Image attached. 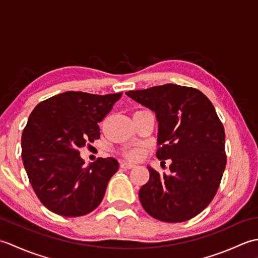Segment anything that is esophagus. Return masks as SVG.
Returning a JSON list of instances; mask_svg holds the SVG:
<instances>
[{
    "label": "esophagus",
    "instance_id": "1",
    "mask_svg": "<svg viewBox=\"0 0 258 258\" xmlns=\"http://www.w3.org/2000/svg\"><path fill=\"white\" fill-rule=\"evenodd\" d=\"M135 165L132 163H127V162H124V163H120V167L124 168V169H130V168H133Z\"/></svg>",
    "mask_w": 258,
    "mask_h": 258
}]
</instances>
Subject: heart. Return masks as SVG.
Wrapping results in <instances>:
<instances>
[{"mask_svg":"<svg viewBox=\"0 0 258 258\" xmlns=\"http://www.w3.org/2000/svg\"><path fill=\"white\" fill-rule=\"evenodd\" d=\"M141 155L142 153L139 150H127L124 152V156L128 160H139Z\"/></svg>","mask_w":258,"mask_h":258,"instance_id":"heart-1","label":"heart"}]
</instances>
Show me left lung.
<instances>
[{
    "label": "left lung",
    "instance_id": "1",
    "mask_svg": "<svg viewBox=\"0 0 258 258\" xmlns=\"http://www.w3.org/2000/svg\"><path fill=\"white\" fill-rule=\"evenodd\" d=\"M155 113L158 160H171L169 173L147 166L150 179L139 191L141 204L158 221L179 223L208 206L226 165L225 132L212 102L176 84L125 93Z\"/></svg>",
    "mask_w": 258,
    "mask_h": 258
}]
</instances>
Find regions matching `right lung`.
<instances>
[{
  "instance_id": "right-lung-1",
  "label": "right lung",
  "mask_w": 258,
  "mask_h": 258,
  "mask_svg": "<svg viewBox=\"0 0 258 258\" xmlns=\"http://www.w3.org/2000/svg\"><path fill=\"white\" fill-rule=\"evenodd\" d=\"M120 94L69 91L33 109L22 134V160L33 189L47 210L78 217L101 204L118 162L98 158L85 167L79 149L100 139L97 124Z\"/></svg>"
}]
</instances>
